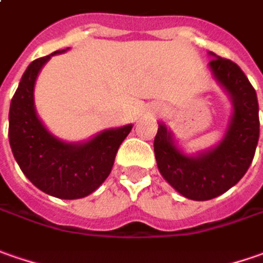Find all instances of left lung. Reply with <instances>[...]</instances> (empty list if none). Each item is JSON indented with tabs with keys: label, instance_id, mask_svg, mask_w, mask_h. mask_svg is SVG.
<instances>
[{
	"label": "left lung",
	"instance_id": "left-lung-1",
	"mask_svg": "<svg viewBox=\"0 0 263 263\" xmlns=\"http://www.w3.org/2000/svg\"><path fill=\"white\" fill-rule=\"evenodd\" d=\"M209 69L231 100L233 113L223 138L208 150L184 153L171 129L159 122L154 154L162 177L190 200H211L234 187L253 160L259 140V104L255 88L243 70L215 52Z\"/></svg>",
	"mask_w": 263,
	"mask_h": 263
}]
</instances>
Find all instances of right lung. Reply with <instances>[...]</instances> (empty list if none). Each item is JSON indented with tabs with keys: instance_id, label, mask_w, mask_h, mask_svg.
I'll return each instance as SVG.
<instances>
[{
	"instance_id": "right-lung-1",
	"label": "right lung",
	"mask_w": 263,
	"mask_h": 263,
	"mask_svg": "<svg viewBox=\"0 0 263 263\" xmlns=\"http://www.w3.org/2000/svg\"><path fill=\"white\" fill-rule=\"evenodd\" d=\"M54 51L29 64L11 98L8 140L22 172L41 191L64 200L94 193L111 172L115 157L132 125L98 132L82 143H66L47 129L35 109V82Z\"/></svg>"
}]
</instances>
